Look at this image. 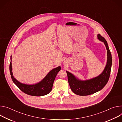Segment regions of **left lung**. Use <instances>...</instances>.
Wrapping results in <instances>:
<instances>
[{"label": "left lung", "instance_id": "left-lung-1", "mask_svg": "<svg viewBox=\"0 0 122 122\" xmlns=\"http://www.w3.org/2000/svg\"><path fill=\"white\" fill-rule=\"evenodd\" d=\"M98 38L104 42L107 50V60L106 67L103 72L98 76L90 80L81 81L69 71H66L68 75L69 85L72 92L80 96H86L93 94L101 90L107 84L110 76L112 65V56L106 39L100 34Z\"/></svg>", "mask_w": 122, "mask_h": 122}]
</instances>
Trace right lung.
<instances>
[{
  "instance_id": "right-lung-1",
  "label": "right lung",
  "mask_w": 122,
  "mask_h": 122,
  "mask_svg": "<svg viewBox=\"0 0 122 122\" xmlns=\"http://www.w3.org/2000/svg\"><path fill=\"white\" fill-rule=\"evenodd\" d=\"M12 56H10V60ZM61 67H58L52 70L41 82L35 85H26L22 84L16 80L13 76L12 63L10 64V72L13 82L19 89L25 93L35 96H41L49 93L52 90L54 79L58 72L60 71Z\"/></svg>"
}]
</instances>
